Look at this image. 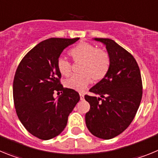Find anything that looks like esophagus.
<instances>
[{
  "instance_id": "1",
  "label": "esophagus",
  "mask_w": 158,
  "mask_h": 158,
  "mask_svg": "<svg viewBox=\"0 0 158 158\" xmlns=\"http://www.w3.org/2000/svg\"><path fill=\"white\" fill-rule=\"evenodd\" d=\"M79 95H80L81 100H83L84 98H85V94H84V93H79Z\"/></svg>"
}]
</instances>
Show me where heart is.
<instances>
[{
  "mask_svg": "<svg viewBox=\"0 0 158 158\" xmlns=\"http://www.w3.org/2000/svg\"><path fill=\"white\" fill-rule=\"evenodd\" d=\"M69 54L74 61H82V73L72 75L65 81V87L69 89L83 91L89 85L92 77L96 81L101 80L109 70V54L102 49H96L92 44L80 43L71 49ZM57 68L62 76H69L71 72L70 62L62 57L57 61Z\"/></svg>",
  "mask_w": 158,
  "mask_h": 158,
  "instance_id": "b5f03b06",
  "label": "heart"
}]
</instances>
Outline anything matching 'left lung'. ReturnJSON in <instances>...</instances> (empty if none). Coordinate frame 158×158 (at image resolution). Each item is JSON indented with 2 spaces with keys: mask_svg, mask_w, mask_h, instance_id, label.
<instances>
[{
  "mask_svg": "<svg viewBox=\"0 0 158 158\" xmlns=\"http://www.w3.org/2000/svg\"><path fill=\"white\" fill-rule=\"evenodd\" d=\"M93 40L105 45L111 62L105 77L89 89L100 96H85L90 104L85 123L94 136L111 139L133 121L142 100V77L136 60L125 49L110 39Z\"/></svg>",
  "mask_w": 158,
  "mask_h": 158,
  "instance_id": "obj_1",
  "label": "left lung"
}]
</instances>
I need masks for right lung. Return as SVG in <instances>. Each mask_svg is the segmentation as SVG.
Segmentation results:
<instances>
[{"label":"right lung","mask_w":158,"mask_h":158,"mask_svg":"<svg viewBox=\"0 0 158 158\" xmlns=\"http://www.w3.org/2000/svg\"><path fill=\"white\" fill-rule=\"evenodd\" d=\"M79 38H51L27 53L18 65L13 81V100L19 121L32 135L49 140L62 133L77 103V92L64 89L57 61L64 49ZM63 94L58 100L55 91Z\"/></svg>","instance_id":"obj_1"}]
</instances>
